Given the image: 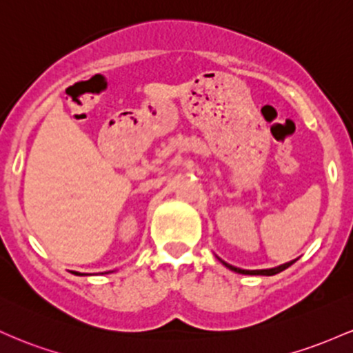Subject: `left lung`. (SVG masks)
Returning <instances> with one entry per match:
<instances>
[{
  "label": "left lung",
  "instance_id": "8db88e82",
  "mask_svg": "<svg viewBox=\"0 0 353 353\" xmlns=\"http://www.w3.org/2000/svg\"><path fill=\"white\" fill-rule=\"evenodd\" d=\"M216 259H219V256H216ZM219 260H220L221 263L225 265V267L228 268V270L236 272V273H241V275H267V276H270V275H276V273L283 272L285 268H288V267H290V265H294V263H295V260H292V262L282 263V265H279V267H273V268H263V270H243V268L233 267V265H230V263H227V262H223V260H221V259H219Z\"/></svg>",
  "mask_w": 353,
  "mask_h": 353
}]
</instances>
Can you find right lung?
<instances>
[{
	"mask_svg": "<svg viewBox=\"0 0 353 353\" xmlns=\"http://www.w3.org/2000/svg\"><path fill=\"white\" fill-rule=\"evenodd\" d=\"M71 273H74V275H86V273H78V272H71ZM106 273H112V272H106Z\"/></svg>",
	"mask_w": 353,
	"mask_h": 353,
	"instance_id": "1",
	"label": "right lung"
}]
</instances>
